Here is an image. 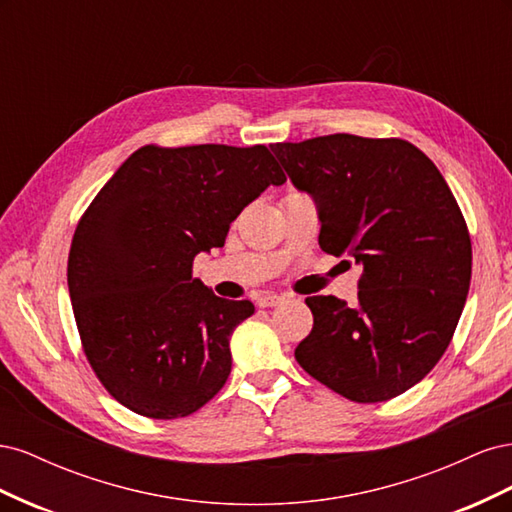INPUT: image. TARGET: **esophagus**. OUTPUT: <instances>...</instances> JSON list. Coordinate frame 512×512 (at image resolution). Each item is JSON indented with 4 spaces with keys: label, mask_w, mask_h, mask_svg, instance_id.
<instances>
[{
    "label": "esophagus",
    "mask_w": 512,
    "mask_h": 512,
    "mask_svg": "<svg viewBox=\"0 0 512 512\" xmlns=\"http://www.w3.org/2000/svg\"><path fill=\"white\" fill-rule=\"evenodd\" d=\"M284 301V297H280V294H262V297H258V307H275L280 305Z\"/></svg>",
    "instance_id": "1"
}]
</instances>
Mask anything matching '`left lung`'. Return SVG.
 <instances>
[{
	"mask_svg": "<svg viewBox=\"0 0 512 512\" xmlns=\"http://www.w3.org/2000/svg\"><path fill=\"white\" fill-rule=\"evenodd\" d=\"M271 149L314 198L322 250L363 267L356 305L305 299L314 327L294 359L359 404L406 393L451 344L470 290L472 243L451 188L401 138L329 134Z\"/></svg>",
	"mask_w": 512,
	"mask_h": 512,
	"instance_id": "1",
	"label": "left lung"
}]
</instances>
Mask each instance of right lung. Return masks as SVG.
Returning a JSON list of instances; mask_svg holds the SVG:
<instances>
[{"mask_svg":"<svg viewBox=\"0 0 512 512\" xmlns=\"http://www.w3.org/2000/svg\"><path fill=\"white\" fill-rule=\"evenodd\" d=\"M286 175L265 145H145L76 226L68 288L89 365L121 406L188 416L230 374V335L254 314L192 277L230 222Z\"/></svg>","mask_w":512,"mask_h":512,"instance_id":"right-lung-1","label":"right lung"}]
</instances>
